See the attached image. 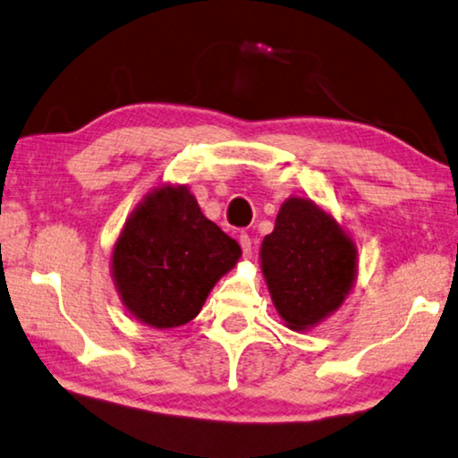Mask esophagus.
<instances>
[{
	"label": "esophagus",
	"instance_id": "1",
	"mask_svg": "<svg viewBox=\"0 0 458 458\" xmlns=\"http://www.w3.org/2000/svg\"><path fill=\"white\" fill-rule=\"evenodd\" d=\"M239 243H242L243 256H245V258H251V248H253L251 237H250L248 233H242V235H239Z\"/></svg>",
	"mask_w": 458,
	"mask_h": 458
}]
</instances>
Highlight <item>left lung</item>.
<instances>
[{
    "label": "left lung",
    "instance_id": "1",
    "mask_svg": "<svg viewBox=\"0 0 458 458\" xmlns=\"http://www.w3.org/2000/svg\"><path fill=\"white\" fill-rule=\"evenodd\" d=\"M262 270L280 318L307 329L342 305L354 283L356 248L318 205L288 199L262 242Z\"/></svg>",
    "mask_w": 458,
    "mask_h": 458
}]
</instances>
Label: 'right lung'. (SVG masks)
I'll return each instance as SVG.
<instances>
[{"label":"right lung","mask_w":458,"mask_h":458,"mask_svg":"<svg viewBox=\"0 0 458 458\" xmlns=\"http://www.w3.org/2000/svg\"><path fill=\"white\" fill-rule=\"evenodd\" d=\"M242 248L208 221L186 188H159L129 216L112 253L126 309L153 327H178L200 313L210 288Z\"/></svg>","instance_id":"1"}]
</instances>
